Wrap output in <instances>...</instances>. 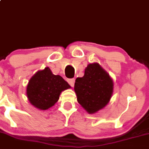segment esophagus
Returning <instances> with one entry per match:
<instances>
[{
    "label": "esophagus",
    "mask_w": 149,
    "mask_h": 149,
    "mask_svg": "<svg viewBox=\"0 0 149 149\" xmlns=\"http://www.w3.org/2000/svg\"><path fill=\"white\" fill-rule=\"evenodd\" d=\"M68 82L69 83V84L71 86H74V82H75V79H68Z\"/></svg>",
    "instance_id": "esophagus-1"
}]
</instances>
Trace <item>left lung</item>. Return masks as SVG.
I'll use <instances>...</instances> for the list:
<instances>
[{"label": "left lung", "instance_id": "left-lung-1", "mask_svg": "<svg viewBox=\"0 0 149 149\" xmlns=\"http://www.w3.org/2000/svg\"><path fill=\"white\" fill-rule=\"evenodd\" d=\"M114 83L109 74L98 63L88 64L82 77L75 80L74 92L78 103L89 114L107 106L113 93Z\"/></svg>", "mask_w": 149, "mask_h": 149}]
</instances>
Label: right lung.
Instances as JSON below:
<instances>
[{
  "label": "right lung",
  "instance_id": "obj_1",
  "mask_svg": "<svg viewBox=\"0 0 149 149\" xmlns=\"http://www.w3.org/2000/svg\"><path fill=\"white\" fill-rule=\"evenodd\" d=\"M71 88L60 75L53 74L49 68L38 70L29 79L26 96L35 108L46 111L54 106L62 91Z\"/></svg>",
  "mask_w": 149,
  "mask_h": 149
}]
</instances>
